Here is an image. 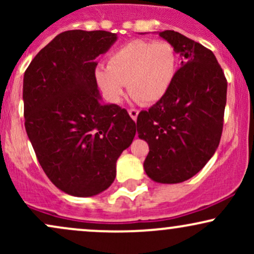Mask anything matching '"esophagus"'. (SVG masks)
Segmentation results:
<instances>
[{
	"label": "esophagus",
	"mask_w": 254,
	"mask_h": 254,
	"mask_svg": "<svg viewBox=\"0 0 254 254\" xmlns=\"http://www.w3.org/2000/svg\"><path fill=\"white\" fill-rule=\"evenodd\" d=\"M127 112H129V115H130V117L133 119V121L136 122V119H137V116H138V113H139V111L138 110H135V109H130L129 111H127Z\"/></svg>",
	"instance_id": "34e87169"
}]
</instances>
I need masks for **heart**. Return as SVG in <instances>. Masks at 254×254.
Returning a JSON list of instances; mask_svg holds the SVG:
<instances>
[{
    "instance_id": "1",
    "label": "heart",
    "mask_w": 254,
    "mask_h": 254,
    "mask_svg": "<svg viewBox=\"0 0 254 254\" xmlns=\"http://www.w3.org/2000/svg\"><path fill=\"white\" fill-rule=\"evenodd\" d=\"M178 66V57L168 43L133 40L113 51L106 68L95 69V80L104 98L118 104L127 92L138 104L150 105L165 97Z\"/></svg>"
}]
</instances>
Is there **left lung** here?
Instances as JSON below:
<instances>
[{
  "label": "left lung",
  "mask_w": 254,
  "mask_h": 254,
  "mask_svg": "<svg viewBox=\"0 0 254 254\" xmlns=\"http://www.w3.org/2000/svg\"><path fill=\"white\" fill-rule=\"evenodd\" d=\"M180 55V69L165 97L137 117V132L149 145L144 171L154 182L190 179L220 143L227 80L216 57L202 44L174 31L159 32Z\"/></svg>",
  "instance_id": "8db88e82"
}]
</instances>
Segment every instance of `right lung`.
<instances>
[{
  "instance_id": "obj_1",
  "label": "right lung",
  "mask_w": 254,
  "mask_h": 254,
  "mask_svg": "<svg viewBox=\"0 0 254 254\" xmlns=\"http://www.w3.org/2000/svg\"><path fill=\"white\" fill-rule=\"evenodd\" d=\"M116 42L106 31L63 32L24 75L25 127L38 161L56 188L75 197L110 188L136 135L127 111L104 104L95 80V58Z\"/></svg>"
}]
</instances>
